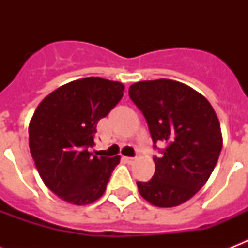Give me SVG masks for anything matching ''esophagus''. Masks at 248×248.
<instances>
[{
  "instance_id": "obj_1",
  "label": "esophagus",
  "mask_w": 248,
  "mask_h": 248,
  "mask_svg": "<svg viewBox=\"0 0 248 248\" xmlns=\"http://www.w3.org/2000/svg\"><path fill=\"white\" fill-rule=\"evenodd\" d=\"M124 161L126 163H134L135 158H132V157H124Z\"/></svg>"
}]
</instances>
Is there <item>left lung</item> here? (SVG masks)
<instances>
[{
  "mask_svg": "<svg viewBox=\"0 0 248 248\" xmlns=\"http://www.w3.org/2000/svg\"><path fill=\"white\" fill-rule=\"evenodd\" d=\"M128 95L147 120L153 147L166 144L155 157L149 181H138L144 200L157 207H173L190 200L208 180L223 148L212 105L192 87L172 79L141 81Z\"/></svg>",
  "mask_w": 248,
  "mask_h": 248,
  "instance_id": "obj_1",
  "label": "left lung"
}]
</instances>
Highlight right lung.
<instances>
[{
  "label": "right lung",
  "instance_id": "obj_1",
  "mask_svg": "<svg viewBox=\"0 0 248 248\" xmlns=\"http://www.w3.org/2000/svg\"><path fill=\"white\" fill-rule=\"evenodd\" d=\"M117 81L87 77L48 93L29 124V148L45 185L68 203L89 204L107 189L120 155L96 157L97 122L124 96Z\"/></svg>",
  "mask_w": 248,
  "mask_h": 248
}]
</instances>
